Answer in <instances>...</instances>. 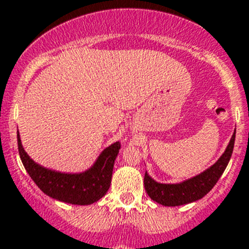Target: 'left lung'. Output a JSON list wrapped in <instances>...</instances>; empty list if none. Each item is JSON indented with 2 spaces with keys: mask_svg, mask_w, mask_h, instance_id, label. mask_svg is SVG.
<instances>
[{
  "mask_svg": "<svg viewBox=\"0 0 249 249\" xmlns=\"http://www.w3.org/2000/svg\"><path fill=\"white\" fill-rule=\"evenodd\" d=\"M234 138H236V130L226 150L222 153V156L208 169L184 182L176 183V184H163V183H159L152 179L146 172L143 184H145V190L147 192L148 196L153 201L163 206L184 205V204L193 203L205 196L217 183L229 164L232 151H233Z\"/></svg>",
  "mask_w": 249,
  "mask_h": 249,
  "instance_id": "1",
  "label": "left lung"
}]
</instances>
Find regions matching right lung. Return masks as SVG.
Here are the masks:
<instances>
[{
    "instance_id": "add662e5",
    "label": "right lung",
    "mask_w": 249,
    "mask_h": 249,
    "mask_svg": "<svg viewBox=\"0 0 249 249\" xmlns=\"http://www.w3.org/2000/svg\"><path fill=\"white\" fill-rule=\"evenodd\" d=\"M18 151L25 171L48 196L73 205H89L103 198L111 182L114 161L120 150V143H111L102 151L90 168L81 173H61L36 163L28 156L17 132Z\"/></svg>"
}]
</instances>
